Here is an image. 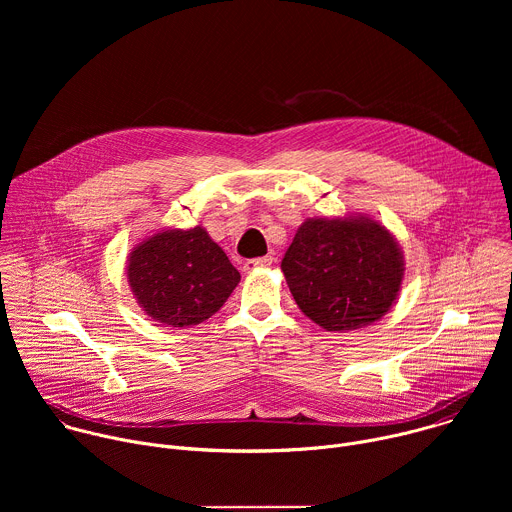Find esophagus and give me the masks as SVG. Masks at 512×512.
<instances>
[{
  "mask_svg": "<svg viewBox=\"0 0 512 512\" xmlns=\"http://www.w3.org/2000/svg\"><path fill=\"white\" fill-rule=\"evenodd\" d=\"M271 263H273V257H271V255H265V257H259V259H249V261H245L243 269H245V271H255V269L269 267Z\"/></svg>",
  "mask_w": 512,
  "mask_h": 512,
  "instance_id": "esophagus-1",
  "label": "esophagus"
}]
</instances>
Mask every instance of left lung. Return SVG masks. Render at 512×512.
I'll return each mask as SVG.
<instances>
[{
  "instance_id": "1",
  "label": "left lung",
  "mask_w": 512,
  "mask_h": 512,
  "mask_svg": "<svg viewBox=\"0 0 512 512\" xmlns=\"http://www.w3.org/2000/svg\"><path fill=\"white\" fill-rule=\"evenodd\" d=\"M298 308L328 332L379 322L395 304L405 259L369 214L306 218L281 261Z\"/></svg>"
}]
</instances>
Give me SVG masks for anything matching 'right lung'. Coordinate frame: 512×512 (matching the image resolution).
Segmentation results:
<instances>
[{"instance_id":"1","label":"right lung","mask_w":512,"mask_h":512,"mask_svg":"<svg viewBox=\"0 0 512 512\" xmlns=\"http://www.w3.org/2000/svg\"><path fill=\"white\" fill-rule=\"evenodd\" d=\"M127 281L152 320L188 328L223 308L241 273L198 225L164 229L137 243L127 257Z\"/></svg>"}]
</instances>
